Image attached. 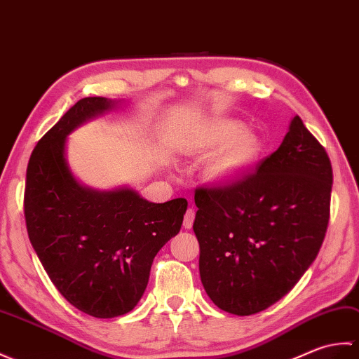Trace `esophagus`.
<instances>
[{"label":"esophagus","instance_id":"obj_1","mask_svg":"<svg viewBox=\"0 0 359 359\" xmlns=\"http://www.w3.org/2000/svg\"><path fill=\"white\" fill-rule=\"evenodd\" d=\"M194 221H195L194 209H187V212L184 215V229H192Z\"/></svg>","mask_w":359,"mask_h":359}]
</instances>
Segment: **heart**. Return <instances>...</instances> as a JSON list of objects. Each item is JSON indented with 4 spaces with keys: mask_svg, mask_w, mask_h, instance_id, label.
I'll use <instances>...</instances> for the list:
<instances>
[{
    "mask_svg": "<svg viewBox=\"0 0 359 359\" xmlns=\"http://www.w3.org/2000/svg\"><path fill=\"white\" fill-rule=\"evenodd\" d=\"M187 152L198 158L214 155L204 175L213 184H232L249 173L264 155V140L243 124L222 119L207 126L187 144Z\"/></svg>",
    "mask_w": 359,
    "mask_h": 359,
    "instance_id": "1",
    "label": "heart"
}]
</instances>
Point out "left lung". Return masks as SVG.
<instances>
[{
    "label": "left lung",
    "mask_w": 359,
    "mask_h": 359,
    "mask_svg": "<svg viewBox=\"0 0 359 359\" xmlns=\"http://www.w3.org/2000/svg\"><path fill=\"white\" fill-rule=\"evenodd\" d=\"M332 164L299 116L257 170L224 187H201L194 232L205 293L224 312L266 310L315 261L330 215Z\"/></svg>",
    "instance_id": "1"
}]
</instances>
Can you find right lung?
<instances>
[{
	"label": "right lung",
	"mask_w": 359,
	"mask_h": 359,
	"mask_svg": "<svg viewBox=\"0 0 359 359\" xmlns=\"http://www.w3.org/2000/svg\"><path fill=\"white\" fill-rule=\"evenodd\" d=\"M123 104L79 100L38 141L26 173L24 215L29 240L55 287L95 318H115L138 304L161 247L177 235L184 198L150 203L129 186H84L67 161V137Z\"/></svg>",
	"instance_id": "1"
}]
</instances>
